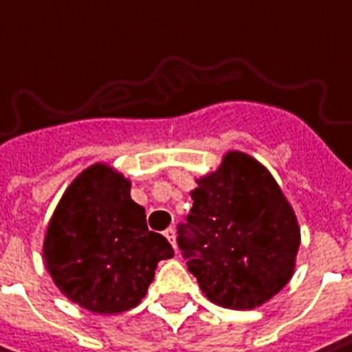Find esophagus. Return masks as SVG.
Here are the masks:
<instances>
[{
  "mask_svg": "<svg viewBox=\"0 0 352 352\" xmlns=\"http://www.w3.org/2000/svg\"><path fill=\"white\" fill-rule=\"evenodd\" d=\"M164 237H166V239H168V241L172 243V247H174V249H176V235H174V229H172V227H170V229H166V231H164Z\"/></svg>",
  "mask_w": 352,
  "mask_h": 352,
  "instance_id": "obj_1",
  "label": "esophagus"
}]
</instances>
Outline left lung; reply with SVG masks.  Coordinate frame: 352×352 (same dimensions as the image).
Instances as JSON below:
<instances>
[{"label":"left lung","instance_id":"left-lung-1","mask_svg":"<svg viewBox=\"0 0 352 352\" xmlns=\"http://www.w3.org/2000/svg\"><path fill=\"white\" fill-rule=\"evenodd\" d=\"M178 245L202 294L217 306L253 310L294 276L300 225L270 170L231 150L197 178Z\"/></svg>","mask_w":352,"mask_h":352}]
</instances>
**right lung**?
Masks as SVG:
<instances>
[{
  "instance_id": "obj_1",
  "label": "right lung",
  "mask_w": 352,
  "mask_h": 352,
  "mask_svg": "<svg viewBox=\"0 0 352 352\" xmlns=\"http://www.w3.org/2000/svg\"><path fill=\"white\" fill-rule=\"evenodd\" d=\"M42 257L70 302L95 314H119L144 300L157 263L174 257V249L148 229L146 208L131 200V180L97 162L58 200Z\"/></svg>"
}]
</instances>
